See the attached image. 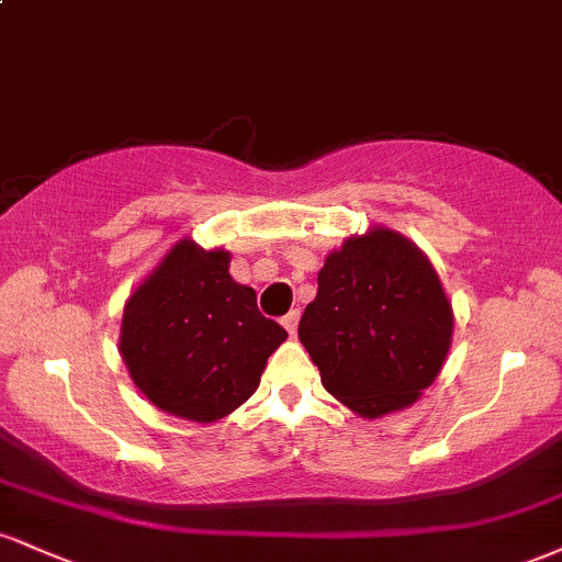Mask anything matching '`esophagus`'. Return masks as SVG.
Returning <instances> with one entry per match:
<instances>
[{"label":"esophagus","mask_w":562,"mask_h":562,"mask_svg":"<svg viewBox=\"0 0 562 562\" xmlns=\"http://www.w3.org/2000/svg\"><path fill=\"white\" fill-rule=\"evenodd\" d=\"M299 317H301L299 308H293V312H288L285 317H282V327H285L290 335H295V330H299Z\"/></svg>","instance_id":"obj_1"}]
</instances>
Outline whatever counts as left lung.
I'll use <instances>...</instances> for the list:
<instances>
[{
    "mask_svg": "<svg viewBox=\"0 0 562 562\" xmlns=\"http://www.w3.org/2000/svg\"><path fill=\"white\" fill-rule=\"evenodd\" d=\"M317 282L299 338L322 385L367 420L415 404L441 372L454 330L428 256L375 227L333 250Z\"/></svg>",
    "mask_w": 562,
    "mask_h": 562,
    "instance_id": "1",
    "label": "left lung"
}]
</instances>
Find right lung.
Returning <instances> with one entry per match:
<instances>
[{
  "label": "right lung",
  "instance_id": "add662e5",
  "mask_svg": "<svg viewBox=\"0 0 562 562\" xmlns=\"http://www.w3.org/2000/svg\"><path fill=\"white\" fill-rule=\"evenodd\" d=\"M285 338L256 290L229 277L227 250L179 240L128 295L119 351L158 409L216 423L254 396Z\"/></svg>",
  "mask_w": 562,
  "mask_h": 562
}]
</instances>
